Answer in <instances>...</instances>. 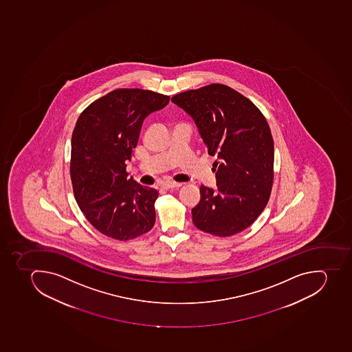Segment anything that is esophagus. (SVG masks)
I'll use <instances>...</instances> for the list:
<instances>
[{
  "label": "esophagus",
  "instance_id": "obj_1",
  "mask_svg": "<svg viewBox=\"0 0 352 352\" xmlns=\"http://www.w3.org/2000/svg\"><path fill=\"white\" fill-rule=\"evenodd\" d=\"M180 186H182V183H176V182H164L162 184V187L165 189L177 188V187Z\"/></svg>",
  "mask_w": 352,
  "mask_h": 352
}]
</instances>
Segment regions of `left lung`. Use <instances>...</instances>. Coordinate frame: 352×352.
<instances>
[{"label":"left lung","mask_w":352,"mask_h":352,"mask_svg":"<svg viewBox=\"0 0 352 352\" xmlns=\"http://www.w3.org/2000/svg\"><path fill=\"white\" fill-rule=\"evenodd\" d=\"M197 126L216 172L215 189L201 185L192 210L198 230L232 236L251 226L272 189L274 142L263 113L248 98L212 83L172 98Z\"/></svg>","instance_id":"8db88e82"}]
</instances>
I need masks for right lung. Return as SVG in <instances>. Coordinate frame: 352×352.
<instances>
[{
    "label": "right lung",
    "mask_w": 352,
    "mask_h": 352,
    "mask_svg": "<svg viewBox=\"0 0 352 352\" xmlns=\"http://www.w3.org/2000/svg\"><path fill=\"white\" fill-rule=\"evenodd\" d=\"M168 102L169 96L151 90L116 89L78 118L70 163L74 197L89 223L107 236L128 241L154 226L158 192L128 178L126 162L144 119Z\"/></svg>",
    "instance_id": "obj_1"
}]
</instances>
